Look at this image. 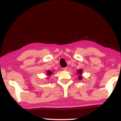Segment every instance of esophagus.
<instances>
[{"mask_svg": "<svg viewBox=\"0 0 121 121\" xmlns=\"http://www.w3.org/2000/svg\"><path fill=\"white\" fill-rule=\"evenodd\" d=\"M63 70H64V71H67V70H68V67L63 68Z\"/></svg>", "mask_w": 121, "mask_h": 121, "instance_id": "34e87169", "label": "esophagus"}]
</instances>
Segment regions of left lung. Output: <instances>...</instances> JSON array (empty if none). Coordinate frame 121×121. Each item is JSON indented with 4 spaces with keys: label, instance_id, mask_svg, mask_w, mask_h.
<instances>
[{
    "label": "left lung",
    "instance_id": "left-lung-1",
    "mask_svg": "<svg viewBox=\"0 0 121 121\" xmlns=\"http://www.w3.org/2000/svg\"><path fill=\"white\" fill-rule=\"evenodd\" d=\"M82 69H79V70H78V72H77V74H78V75H79L78 78H79V79H80V80H82Z\"/></svg>",
    "mask_w": 121,
    "mask_h": 121
}]
</instances>
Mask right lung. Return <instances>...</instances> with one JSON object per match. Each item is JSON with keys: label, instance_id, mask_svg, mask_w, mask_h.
I'll return each mask as SVG.
<instances>
[{"label": "right lung", "instance_id": "1", "mask_svg": "<svg viewBox=\"0 0 121 121\" xmlns=\"http://www.w3.org/2000/svg\"><path fill=\"white\" fill-rule=\"evenodd\" d=\"M52 74H53V72L51 70H48L46 72V75L48 76V77H50Z\"/></svg>", "mask_w": 121, "mask_h": 121}]
</instances>
